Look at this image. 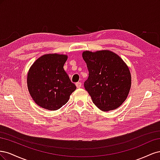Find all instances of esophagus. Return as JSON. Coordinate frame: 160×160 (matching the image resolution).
Instances as JSON below:
<instances>
[{
    "label": "esophagus",
    "mask_w": 160,
    "mask_h": 160,
    "mask_svg": "<svg viewBox=\"0 0 160 160\" xmlns=\"http://www.w3.org/2000/svg\"><path fill=\"white\" fill-rule=\"evenodd\" d=\"M75 85H76V87H77V88H80L81 87V82H77V83H75Z\"/></svg>",
    "instance_id": "34e87169"
}]
</instances>
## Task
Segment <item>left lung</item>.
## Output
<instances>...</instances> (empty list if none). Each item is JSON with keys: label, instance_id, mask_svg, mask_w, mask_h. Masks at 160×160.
<instances>
[{"label": "left lung", "instance_id": "left-lung-1", "mask_svg": "<svg viewBox=\"0 0 160 160\" xmlns=\"http://www.w3.org/2000/svg\"><path fill=\"white\" fill-rule=\"evenodd\" d=\"M83 58L89 71L84 87L93 103L103 111L119 108L126 99L131 88L128 67L110 51H84Z\"/></svg>", "mask_w": 160, "mask_h": 160}]
</instances>
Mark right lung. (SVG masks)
<instances>
[{
	"label": "right lung",
	"instance_id": "obj_1",
	"mask_svg": "<svg viewBox=\"0 0 160 160\" xmlns=\"http://www.w3.org/2000/svg\"><path fill=\"white\" fill-rule=\"evenodd\" d=\"M67 56L45 55L34 62L27 75L28 91L40 107L55 111L68 101L75 85L63 69Z\"/></svg>",
	"mask_w": 160,
	"mask_h": 160
}]
</instances>
